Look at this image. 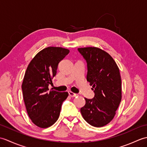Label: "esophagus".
I'll return each mask as SVG.
<instances>
[{
    "label": "esophagus",
    "instance_id": "1",
    "mask_svg": "<svg viewBox=\"0 0 147 147\" xmlns=\"http://www.w3.org/2000/svg\"><path fill=\"white\" fill-rule=\"evenodd\" d=\"M68 93H69V96H71V97H75V96H78V94H76V93H74L71 91H69Z\"/></svg>",
    "mask_w": 147,
    "mask_h": 147
}]
</instances>
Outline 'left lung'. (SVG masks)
<instances>
[{
	"label": "left lung",
	"instance_id": "obj_1",
	"mask_svg": "<svg viewBox=\"0 0 147 147\" xmlns=\"http://www.w3.org/2000/svg\"><path fill=\"white\" fill-rule=\"evenodd\" d=\"M78 51L86 62V80L95 93L92 99L85 98L86 104L81 113L90 125L102 127L112 120L121 101L119 69L111 56L100 49L85 47Z\"/></svg>",
	"mask_w": 147,
	"mask_h": 147
}]
</instances>
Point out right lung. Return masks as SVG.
I'll return each mask as SVG.
<instances>
[{"label": "right lung", "instance_id": "add662e5", "mask_svg": "<svg viewBox=\"0 0 147 147\" xmlns=\"http://www.w3.org/2000/svg\"><path fill=\"white\" fill-rule=\"evenodd\" d=\"M69 52L66 49L49 47L39 52L26 69L22 83L24 104L31 120L42 128L57 121L62 102L68 96L67 92L49 90V85L53 84L59 62Z\"/></svg>", "mask_w": 147, "mask_h": 147}]
</instances>
